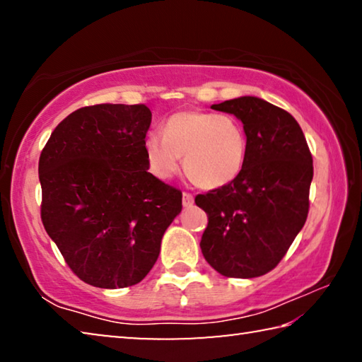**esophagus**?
<instances>
[{"instance_id":"obj_1","label":"esophagus","mask_w":362,"mask_h":362,"mask_svg":"<svg viewBox=\"0 0 362 362\" xmlns=\"http://www.w3.org/2000/svg\"><path fill=\"white\" fill-rule=\"evenodd\" d=\"M182 203H183V206H185V207L192 206V204H193V194L188 193V192H183V194H182Z\"/></svg>"}]
</instances>
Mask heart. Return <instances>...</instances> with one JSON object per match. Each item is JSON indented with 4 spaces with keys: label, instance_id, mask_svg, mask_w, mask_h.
I'll return each mask as SVG.
<instances>
[{
    "label": "heart",
    "instance_id": "heart-1",
    "mask_svg": "<svg viewBox=\"0 0 362 362\" xmlns=\"http://www.w3.org/2000/svg\"><path fill=\"white\" fill-rule=\"evenodd\" d=\"M146 163L159 179H170L180 169L206 189L231 183L241 174L247 155V137L235 116L201 110L170 115L163 136L148 134L144 142Z\"/></svg>",
    "mask_w": 362,
    "mask_h": 362
}]
</instances>
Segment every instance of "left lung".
<instances>
[{
  "instance_id": "8db88e82",
  "label": "left lung",
  "mask_w": 362,
  "mask_h": 362,
  "mask_svg": "<svg viewBox=\"0 0 362 362\" xmlns=\"http://www.w3.org/2000/svg\"><path fill=\"white\" fill-rule=\"evenodd\" d=\"M211 108L241 119L247 155L228 185L196 194L207 214L201 250L226 278H257L283 260L310 211L313 156L291 113L257 97Z\"/></svg>"
}]
</instances>
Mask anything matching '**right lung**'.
I'll list each match as a JSON object with an SVG mask.
<instances>
[{"instance_id":"obj_1","label":"right lung","mask_w":362,"mask_h":362,"mask_svg":"<svg viewBox=\"0 0 362 362\" xmlns=\"http://www.w3.org/2000/svg\"><path fill=\"white\" fill-rule=\"evenodd\" d=\"M144 103L83 107L59 122L41 151V222L76 276L102 289L142 281L182 192L148 173Z\"/></svg>"}]
</instances>
